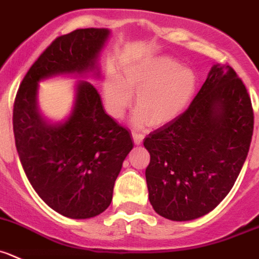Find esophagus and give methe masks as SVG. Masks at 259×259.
I'll list each match as a JSON object with an SVG mask.
<instances>
[{"label":"esophagus","mask_w":259,"mask_h":259,"mask_svg":"<svg viewBox=\"0 0 259 259\" xmlns=\"http://www.w3.org/2000/svg\"><path fill=\"white\" fill-rule=\"evenodd\" d=\"M133 139H134L135 144L139 145V144H142L143 139H144V135L140 134V133H138V132H134L133 133Z\"/></svg>","instance_id":"34e87169"}]
</instances>
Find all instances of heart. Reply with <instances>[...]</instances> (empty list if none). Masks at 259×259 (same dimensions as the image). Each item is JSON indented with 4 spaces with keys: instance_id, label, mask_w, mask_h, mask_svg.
<instances>
[{
    "instance_id": "heart-1",
    "label": "heart",
    "mask_w": 259,
    "mask_h": 259,
    "mask_svg": "<svg viewBox=\"0 0 259 259\" xmlns=\"http://www.w3.org/2000/svg\"><path fill=\"white\" fill-rule=\"evenodd\" d=\"M197 78L192 69L181 66L170 57L160 55L127 66L124 78L109 72L102 86V95L109 114L121 117L137 94L138 111L134 122L143 126H162L178 116L193 99Z\"/></svg>"
}]
</instances>
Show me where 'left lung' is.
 I'll list each match as a JSON object with an SVG mask.
<instances>
[{
    "mask_svg": "<svg viewBox=\"0 0 259 259\" xmlns=\"http://www.w3.org/2000/svg\"><path fill=\"white\" fill-rule=\"evenodd\" d=\"M253 124L242 79L228 64L212 66L188 109L144 139L150 154L145 178L155 212L188 222L212 211L239 176Z\"/></svg>",
    "mask_w": 259,
    "mask_h": 259,
    "instance_id": "obj_1",
    "label": "left lung"
}]
</instances>
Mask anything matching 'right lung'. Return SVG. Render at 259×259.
I'll return each mask as SVG.
<instances>
[{
	"label": "right lung",
	"mask_w": 259,
	"mask_h": 259,
	"mask_svg": "<svg viewBox=\"0 0 259 259\" xmlns=\"http://www.w3.org/2000/svg\"><path fill=\"white\" fill-rule=\"evenodd\" d=\"M109 29H78L57 37L22 79L14 104L15 144L40 199L71 219H90L110 206L122 162L134 144L127 129L105 112L90 82L79 79L72 111L50 122L39 111V82L60 74L100 76Z\"/></svg>",
	"instance_id": "add662e5"
}]
</instances>
